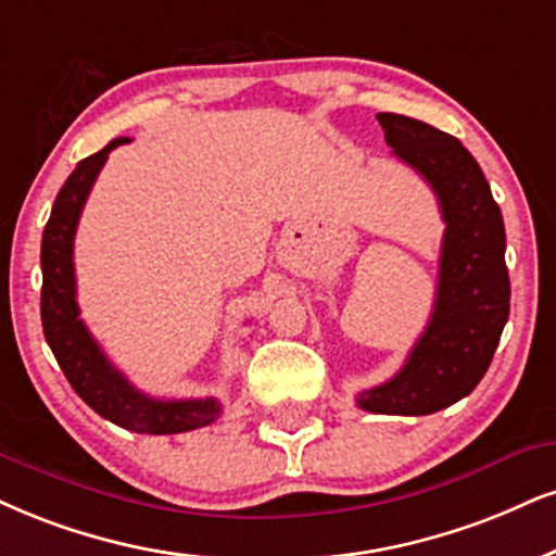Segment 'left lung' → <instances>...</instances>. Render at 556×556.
<instances>
[{
    "instance_id": "1",
    "label": "left lung",
    "mask_w": 556,
    "mask_h": 556,
    "mask_svg": "<svg viewBox=\"0 0 556 556\" xmlns=\"http://www.w3.org/2000/svg\"><path fill=\"white\" fill-rule=\"evenodd\" d=\"M376 118L394 156L433 188L445 231L428 327L400 371L363 389L355 402L376 415H433L482 381L508 321L505 224L484 173L462 141L407 115Z\"/></svg>"
}]
</instances>
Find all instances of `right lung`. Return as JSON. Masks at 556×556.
I'll list each match as a JSON object with an SVG mask.
<instances>
[{"mask_svg": "<svg viewBox=\"0 0 556 556\" xmlns=\"http://www.w3.org/2000/svg\"><path fill=\"white\" fill-rule=\"evenodd\" d=\"M131 139H113L98 154L77 164L64 188L59 190L40 244V319L48 348L56 355L61 371L72 389L100 417L134 433L169 435L203 428L222 415V404L214 396L205 400H154L139 392L123 376L79 319L77 278H74V235L85 208L89 190L98 180L108 154Z\"/></svg>", "mask_w": 556, "mask_h": 556, "instance_id": "obj_1", "label": "right lung"}]
</instances>
